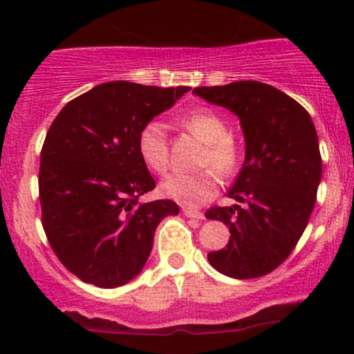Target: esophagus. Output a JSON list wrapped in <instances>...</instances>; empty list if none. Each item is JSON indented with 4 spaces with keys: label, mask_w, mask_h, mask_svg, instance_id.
Segmentation results:
<instances>
[{
    "label": "esophagus",
    "mask_w": 354,
    "mask_h": 354,
    "mask_svg": "<svg viewBox=\"0 0 354 354\" xmlns=\"http://www.w3.org/2000/svg\"><path fill=\"white\" fill-rule=\"evenodd\" d=\"M183 214L187 217H192V219H205L203 212H200V210H197V209H190V207H185Z\"/></svg>",
    "instance_id": "34e87169"
}]
</instances>
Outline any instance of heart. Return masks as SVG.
<instances>
[{"label": "heart", "instance_id": "heart-1", "mask_svg": "<svg viewBox=\"0 0 354 354\" xmlns=\"http://www.w3.org/2000/svg\"><path fill=\"white\" fill-rule=\"evenodd\" d=\"M181 127L203 142L198 157L200 167L209 169L192 174H171L162 180L160 195L181 205L197 207L209 202L219 188L221 176H231L240 166L241 149L236 138L227 133V123L212 109H195L181 116ZM137 151L142 162L157 174L169 167V147L164 127L159 121H149L137 135Z\"/></svg>", "mask_w": 354, "mask_h": 354}]
</instances>
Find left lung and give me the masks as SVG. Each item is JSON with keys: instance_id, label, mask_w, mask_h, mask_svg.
Segmentation results:
<instances>
[{"instance_id": "1", "label": "left lung", "mask_w": 354, "mask_h": 354, "mask_svg": "<svg viewBox=\"0 0 354 354\" xmlns=\"http://www.w3.org/2000/svg\"><path fill=\"white\" fill-rule=\"evenodd\" d=\"M194 94L240 118L245 162L227 197L245 207H212L207 219L230 227V243L207 255L234 279L269 274L288 259L308 224L322 180L315 124L301 104L272 85L241 80Z\"/></svg>"}]
</instances>
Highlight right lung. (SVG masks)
Returning a JSON list of instances; mask_svg holds the SVG:
<instances>
[{
    "instance_id": "1",
    "label": "right lung",
    "mask_w": 354,
    "mask_h": 354,
    "mask_svg": "<svg viewBox=\"0 0 354 354\" xmlns=\"http://www.w3.org/2000/svg\"><path fill=\"white\" fill-rule=\"evenodd\" d=\"M190 87L114 80L78 95L46 135L39 169L42 227L59 262L84 283L118 288L138 276L173 200L138 203L154 190L137 135Z\"/></svg>"
}]
</instances>
